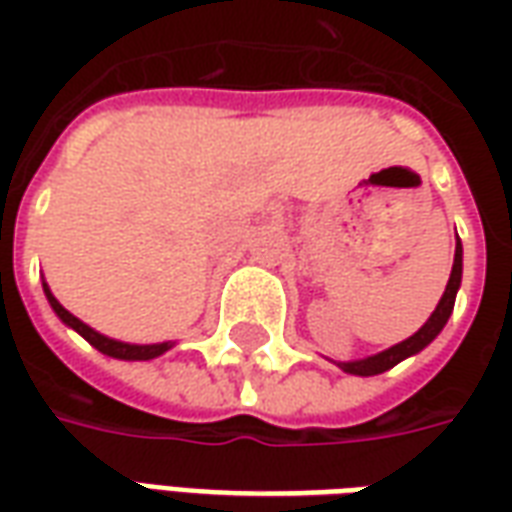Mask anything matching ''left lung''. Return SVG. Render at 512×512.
Segmentation results:
<instances>
[{"label":"left lung","instance_id":"left-lung-1","mask_svg":"<svg viewBox=\"0 0 512 512\" xmlns=\"http://www.w3.org/2000/svg\"><path fill=\"white\" fill-rule=\"evenodd\" d=\"M461 271H463V249H461V241L455 244V260H452V274H450V282H447V290H444V296H441L439 307L436 312L430 315L428 323L419 329L417 334H411L408 340L403 343L392 345L389 351H381L376 356H367V359H359V362H343V370L345 373H354V376H378V373H384L389 367H395L397 362H403L406 356L417 354L422 351L425 345L436 337V334L444 329V323L450 318L452 307H455V293L461 288Z\"/></svg>","mask_w":512,"mask_h":512}]
</instances>
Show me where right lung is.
I'll return each mask as SVG.
<instances>
[{"label":"right lung","mask_w":512,"mask_h":512,"mask_svg":"<svg viewBox=\"0 0 512 512\" xmlns=\"http://www.w3.org/2000/svg\"><path fill=\"white\" fill-rule=\"evenodd\" d=\"M43 290H46V296H49V304L54 307V312L60 315L62 323H68L71 329H76V332L82 334L87 343L93 345V348H98L101 354L106 356H115V359H128V362H145V359H156V356H161L164 351H169L172 345L169 343H158V345H128V343H117V340H109V337H104V334H98L95 329H90L87 323H82L76 315H71V312L62 307L60 301L51 296V290L43 285Z\"/></svg>","instance_id":"add662e5"}]
</instances>
